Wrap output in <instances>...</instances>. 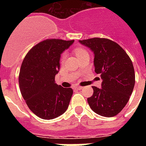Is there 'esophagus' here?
<instances>
[{
    "instance_id": "esophagus-1",
    "label": "esophagus",
    "mask_w": 146,
    "mask_h": 146,
    "mask_svg": "<svg viewBox=\"0 0 146 146\" xmlns=\"http://www.w3.org/2000/svg\"><path fill=\"white\" fill-rule=\"evenodd\" d=\"M74 89H77V90H80V89H82V87L79 86H76L74 87Z\"/></svg>"
}]
</instances>
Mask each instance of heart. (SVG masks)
<instances>
[{"label": "heart", "mask_w": 146, "mask_h": 146, "mask_svg": "<svg viewBox=\"0 0 146 146\" xmlns=\"http://www.w3.org/2000/svg\"><path fill=\"white\" fill-rule=\"evenodd\" d=\"M86 50H85L84 48H81V47H78V48H76L75 49H74V52H75L76 55V56H80V54H82V53L86 52ZM66 54H63V55H62L61 57V61H64V60H65V58H66Z\"/></svg>", "instance_id": "b5f03b06"}]
</instances>
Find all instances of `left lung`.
<instances>
[{
    "label": "left lung",
    "instance_id": "obj_1",
    "mask_svg": "<svg viewBox=\"0 0 146 146\" xmlns=\"http://www.w3.org/2000/svg\"><path fill=\"white\" fill-rule=\"evenodd\" d=\"M94 54L95 71L101 75L102 88L92 86L87 98L92 110L103 117H114L126 106L135 85L134 67L125 50L108 38L80 40Z\"/></svg>",
    "mask_w": 146,
    "mask_h": 146
}]
</instances>
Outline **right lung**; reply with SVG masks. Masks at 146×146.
<instances>
[{
    "mask_svg": "<svg viewBox=\"0 0 146 146\" xmlns=\"http://www.w3.org/2000/svg\"><path fill=\"white\" fill-rule=\"evenodd\" d=\"M74 40L47 39L31 49L24 58L19 76L20 92L29 108L38 117L51 120L66 111L73 96L71 88L55 82L60 55Z\"/></svg>",
    "mask_w": 146,
    "mask_h": 146,
    "instance_id": "obj_1",
    "label": "right lung"
}]
</instances>
